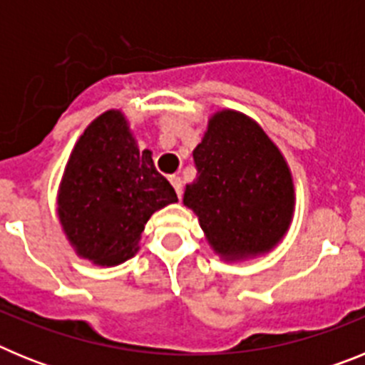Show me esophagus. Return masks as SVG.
Masks as SVG:
<instances>
[{"label":"esophagus","instance_id":"esophagus-1","mask_svg":"<svg viewBox=\"0 0 365 365\" xmlns=\"http://www.w3.org/2000/svg\"><path fill=\"white\" fill-rule=\"evenodd\" d=\"M170 182H172V186L175 188L177 197H182V180H180V177H170Z\"/></svg>","mask_w":365,"mask_h":365}]
</instances>
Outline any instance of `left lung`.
<instances>
[{"instance_id": "left-lung-1", "label": "left lung", "mask_w": 365, "mask_h": 365, "mask_svg": "<svg viewBox=\"0 0 365 365\" xmlns=\"http://www.w3.org/2000/svg\"><path fill=\"white\" fill-rule=\"evenodd\" d=\"M193 160L197 175L182 202L214 252L225 261L270 252L291 227L296 197L291 168L269 135L245 113L221 109Z\"/></svg>"}]
</instances>
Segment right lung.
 <instances>
[{"mask_svg":"<svg viewBox=\"0 0 365 365\" xmlns=\"http://www.w3.org/2000/svg\"><path fill=\"white\" fill-rule=\"evenodd\" d=\"M177 202L172 185L138 150L130 122L109 109L74 144L58 186V219L74 252L95 265H120L138 250L148 219Z\"/></svg>","mask_w":365,"mask_h":365,"instance_id":"1","label":"right lung"}]
</instances>
